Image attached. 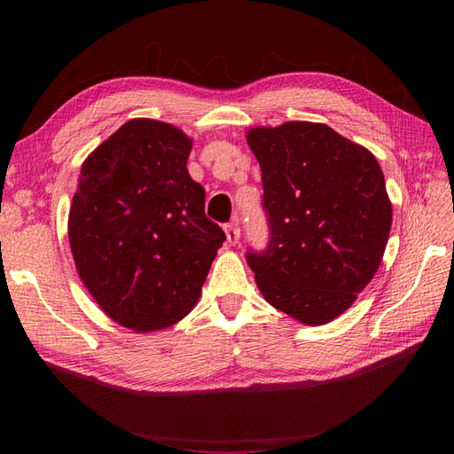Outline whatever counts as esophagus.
<instances>
[{"mask_svg":"<svg viewBox=\"0 0 454 454\" xmlns=\"http://www.w3.org/2000/svg\"><path fill=\"white\" fill-rule=\"evenodd\" d=\"M225 232H227V242H229V244H239V240H240L239 219H235V223L225 225Z\"/></svg>","mask_w":454,"mask_h":454,"instance_id":"34e87169","label":"esophagus"}]
</instances>
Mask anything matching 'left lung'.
Wrapping results in <instances>:
<instances>
[{
    "label": "left lung",
    "instance_id": "obj_1",
    "mask_svg": "<svg viewBox=\"0 0 454 454\" xmlns=\"http://www.w3.org/2000/svg\"><path fill=\"white\" fill-rule=\"evenodd\" d=\"M261 167L269 246L248 252L267 303L301 324L345 312L375 277L392 204L377 159L322 122L246 134Z\"/></svg>",
    "mask_w": 454,
    "mask_h": 454
}]
</instances>
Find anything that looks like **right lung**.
Returning <instances> with one entry per match:
<instances>
[{
  "mask_svg": "<svg viewBox=\"0 0 454 454\" xmlns=\"http://www.w3.org/2000/svg\"><path fill=\"white\" fill-rule=\"evenodd\" d=\"M191 147L168 122L132 119L81 167L67 217L79 278L109 318L138 333L191 312L225 242L187 172Z\"/></svg>",
  "mask_w": 454,
  "mask_h": 454,
  "instance_id": "1",
  "label": "right lung"
}]
</instances>
